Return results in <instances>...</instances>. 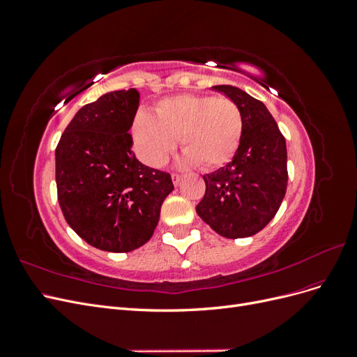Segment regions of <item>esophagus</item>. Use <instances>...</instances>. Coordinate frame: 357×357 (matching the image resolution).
<instances>
[{"label":"esophagus","instance_id":"1","mask_svg":"<svg viewBox=\"0 0 357 357\" xmlns=\"http://www.w3.org/2000/svg\"><path fill=\"white\" fill-rule=\"evenodd\" d=\"M172 183H174V186H178L180 185V180H181V176L180 174H172Z\"/></svg>","mask_w":357,"mask_h":357}]
</instances>
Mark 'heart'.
<instances>
[{
	"mask_svg": "<svg viewBox=\"0 0 357 357\" xmlns=\"http://www.w3.org/2000/svg\"><path fill=\"white\" fill-rule=\"evenodd\" d=\"M132 131L137 152L149 165L164 164L180 138L185 162L211 169L229 162L238 150L243 117L231 100L177 95L159 101L156 114L139 112Z\"/></svg>",
	"mask_w": 357,
	"mask_h": 357,
	"instance_id": "b5f03b06",
	"label": "heart"
}]
</instances>
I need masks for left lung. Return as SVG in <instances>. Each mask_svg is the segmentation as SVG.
Returning <instances> with one entry per match:
<instances>
[{"label": "left lung", "mask_w": 357, "mask_h": 357, "mask_svg": "<svg viewBox=\"0 0 357 357\" xmlns=\"http://www.w3.org/2000/svg\"><path fill=\"white\" fill-rule=\"evenodd\" d=\"M236 104L243 117L241 142L231 162L202 176L205 195L199 218L225 238H245L273 220L287 188L286 139L264 102L229 84L211 88Z\"/></svg>", "instance_id": "left-lung-1"}]
</instances>
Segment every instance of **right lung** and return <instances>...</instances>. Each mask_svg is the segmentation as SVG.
<instances>
[{"label":"right lung","instance_id":"right-lung-1","mask_svg":"<svg viewBox=\"0 0 357 357\" xmlns=\"http://www.w3.org/2000/svg\"><path fill=\"white\" fill-rule=\"evenodd\" d=\"M138 105L137 89L104 93L74 114L55 152L63 218L104 252L128 253L152 238L174 189L168 172L143 165L132 152Z\"/></svg>","mask_w":357,"mask_h":357}]
</instances>
